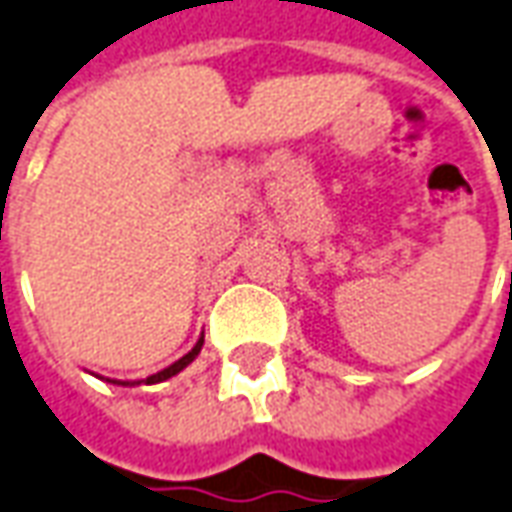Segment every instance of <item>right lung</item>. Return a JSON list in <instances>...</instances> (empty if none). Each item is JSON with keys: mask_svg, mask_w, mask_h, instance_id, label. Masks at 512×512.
Segmentation results:
<instances>
[{"mask_svg": "<svg viewBox=\"0 0 512 512\" xmlns=\"http://www.w3.org/2000/svg\"><path fill=\"white\" fill-rule=\"evenodd\" d=\"M201 344H204V333H201V339L196 342V347L187 353V356H182L179 361H173L170 367H165L162 373H156V375H148L145 381H137V384H159V381H168V378H173V375H179L190 364V361H196V356L201 353ZM111 384H120V387H134V384H128V381H111Z\"/></svg>", "mask_w": 512, "mask_h": 512, "instance_id": "right-lung-1", "label": "right lung"}]
</instances>
